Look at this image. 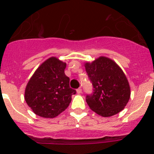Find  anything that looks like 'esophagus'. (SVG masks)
Instances as JSON below:
<instances>
[{
    "mask_svg": "<svg viewBox=\"0 0 154 154\" xmlns=\"http://www.w3.org/2000/svg\"><path fill=\"white\" fill-rule=\"evenodd\" d=\"M76 92H77V93H78V94L82 93V89H80V88H79V89H76Z\"/></svg>",
    "mask_w": 154,
    "mask_h": 154,
    "instance_id": "esophagus-1",
    "label": "esophagus"
}]
</instances>
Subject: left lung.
I'll list each match as a JSON object with an SVG mask.
<instances>
[{
    "instance_id": "8db88e82",
    "label": "left lung",
    "mask_w": 154,
    "mask_h": 154,
    "mask_svg": "<svg viewBox=\"0 0 154 154\" xmlns=\"http://www.w3.org/2000/svg\"><path fill=\"white\" fill-rule=\"evenodd\" d=\"M92 85V93L86 95L89 108L99 115L108 117L123 110L130 97V85L122 69L113 61L99 57L85 64Z\"/></svg>"
}]
</instances>
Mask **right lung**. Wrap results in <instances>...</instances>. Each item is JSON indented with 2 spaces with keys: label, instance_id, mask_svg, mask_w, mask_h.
Listing matches in <instances>:
<instances>
[{
  "label": "right lung",
  "instance_id": "obj_1",
  "mask_svg": "<svg viewBox=\"0 0 154 154\" xmlns=\"http://www.w3.org/2000/svg\"><path fill=\"white\" fill-rule=\"evenodd\" d=\"M65 67V62L51 57L39 66L29 80L24 99L36 115L54 118L69 106L76 91L69 86Z\"/></svg>",
  "mask_w": 154,
  "mask_h": 154
}]
</instances>
